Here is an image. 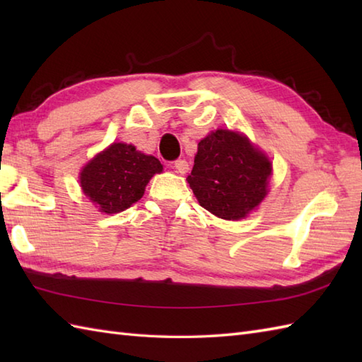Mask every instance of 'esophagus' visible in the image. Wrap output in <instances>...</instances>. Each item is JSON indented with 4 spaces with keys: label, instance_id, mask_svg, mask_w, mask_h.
Instances as JSON below:
<instances>
[{
    "label": "esophagus",
    "instance_id": "34e87169",
    "mask_svg": "<svg viewBox=\"0 0 362 362\" xmlns=\"http://www.w3.org/2000/svg\"><path fill=\"white\" fill-rule=\"evenodd\" d=\"M174 168L177 169V173L180 174H187L188 173V163L185 160H175L174 161Z\"/></svg>",
    "mask_w": 362,
    "mask_h": 362
}]
</instances>
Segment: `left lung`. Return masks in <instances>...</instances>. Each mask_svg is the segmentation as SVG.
<instances>
[{"mask_svg": "<svg viewBox=\"0 0 362 362\" xmlns=\"http://www.w3.org/2000/svg\"><path fill=\"white\" fill-rule=\"evenodd\" d=\"M272 165L245 136L219 129L197 144L188 183L205 210L238 221L267 194Z\"/></svg>", "mask_w": 362, "mask_h": 362, "instance_id": "left-lung-1", "label": "left lung"}]
</instances>
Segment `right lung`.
<instances>
[{"label":"right lung","instance_id":"add662e5","mask_svg":"<svg viewBox=\"0 0 362 362\" xmlns=\"http://www.w3.org/2000/svg\"><path fill=\"white\" fill-rule=\"evenodd\" d=\"M161 171L158 158L132 144L113 143L82 169L81 187L99 211L113 214L140 201L151 177Z\"/></svg>","mask_w":362,"mask_h":362}]
</instances>
